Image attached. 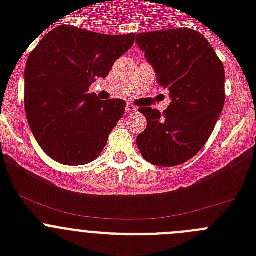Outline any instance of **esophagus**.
Masks as SVG:
<instances>
[{
  "label": "esophagus",
  "instance_id": "1",
  "mask_svg": "<svg viewBox=\"0 0 256 256\" xmlns=\"http://www.w3.org/2000/svg\"><path fill=\"white\" fill-rule=\"evenodd\" d=\"M136 110H137V108H136L134 105H132V104H126V112H128V114H130V112H134Z\"/></svg>",
  "mask_w": 256,
  "mask_h": 256
}]
</instances>
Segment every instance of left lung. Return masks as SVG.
Returning a JSON list of instances; mask_svg holds the SVG:
<instances>
[{"label":"left lung","instance_id":"1","mask_svg":"<svg viewBox=\"0 0 256 256\" xmlns=\"http://www.w3.org/2000/svg\"><path fill=\"white\" fill-rule=\"evenodd\" d=\"M136 44L172 100L162 114L138 108L148 126L137 146L151 164L177 166L204 148L218 122L224 106V68L206 38L188 28L140 33Z\"/></svg>","mask_w":256,"mask_h":256}]
</instances>
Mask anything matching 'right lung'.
I'll use <instances>...</instances> for the list:
<instances>
[{
    "label": "right lung",
    "mask_w": 256,
    "mask_h": 256,
    "mask_svg": "<svg viewBox=\"0 0 256 256\" xmlns=\"http://www.w3.org/2000/svg\"><path fill=\"white\" fill-rule=\"evenodd\" d=\"M134 34L108 36L61 26L48 32L26 66V119L42 150L65 165L94 160L123 116L126 102L88 94L96 78H106Z\"/></svg>",
    "instance_id": "right-lung-1"
}]
</instances>
